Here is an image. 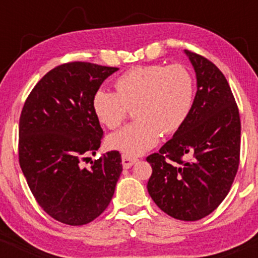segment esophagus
<instances>
[{
  "label": "esophagus",
  "mask_w": 258,
  "mask_h": 258,
  "mask_svg": "<svg viewBox=\"0 0 258 258\" xmlns=\"http://www.w3.org/2000/svg\"><path fill=\"white\" fill-rule=\"evenodd\" d=\"M122 166H123V168H130V167H132L133 165L136 164V162L138 161V159L137 158H133V156H130V155H125V154H123L122 155Z\"/></svg>",
  "instance_id": "34e87169"
}]
</instances>
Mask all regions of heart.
<instances>
[{
	"instance_id": "b5f03b06",
	"label": "heart",
	"mask_w": 258,
	"mask_h": 258,
	"mask_svg": "<svg viewBox=\"0 0 258 258\" xmlns=\"http://www.w3.org/2000/svg\"><path fill=\"white\" fill-rule=\"evenodd\" d=\"M114 87L115 92H94L92 110L102 125L114 130L133 108L137 120L108 137L109 148L125 155H141L158 144L161 133L178 131L193 109L194 79L180 64L135 67Z\"/></svg>"
}]
</instances>
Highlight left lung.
<instances>
[{"mask_svg": "<svg viewBox=\"0 0 258 258\" xmlns=\"http://www.w3.org/2000/svg\"><path fill=\"white\" fill-rule=\"evenodd\" d=\"M197 76L186 121L159 153L147 158L153 173L148 191L165 214L198 221L217 209L239 166L240 117L226 78L214 63L184 51ZM183 156L192 159L183 162Z\"/></svg>", "mask_w": 258, "mask_h": 258, "instance_id": "1", "label": "left lung"}]
</instances>
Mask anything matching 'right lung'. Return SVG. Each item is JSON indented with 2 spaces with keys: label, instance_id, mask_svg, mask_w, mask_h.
<instances>
[{
  "label": "right lung",
  "instance_id": "obj_1",
  "mask_svg": "<svg viewBox=\"0 0 258 258\" xmlns=\"http://www.w3.org/2000/svg\"><path fill=\"white\" fill-rule=\"evenodd\" d=\"M117 68L73 61L47 73L29 94L19 121V164L32 195L51 217L90 223L108 207L122 172L116 150L82 167L103 130L92 97Z\"/></svg>",
  "mask_w": 258,
  "mask_h": 258
}]
</instances>
